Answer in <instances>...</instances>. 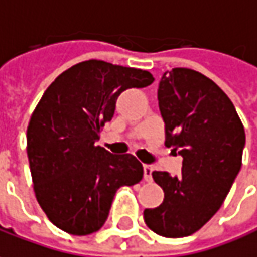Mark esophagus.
I'll use <instances>...</instances> for the list:
<instances>
[{"label": "esophagus", "instance_id": "1", "mask_svg": "<svg viewBox=\"0 0 257 257\" xmlns=\"http://www.w3.org/2000/svg\"><path fill=\"white\" fill-rule=\"evenodd\" d=\"M152 171H154L152 165H144V180L147 183L152 181Z\"/></svg>", "mask_w": 257, "mask_h": 257}]
</instances>
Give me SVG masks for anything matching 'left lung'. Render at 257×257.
Here are the masks:
<instances>
[{
    "instance_id": "8db88e82",
    "label": "left lung",
    "mask_w": 257,
    "mask_h": 257,
    "mask_svg": "<svg viewBox=\"0 0 257 257\" xmlns=\"http://www.w3.org/2000/svg\"><path fill=\"white\" fill-rule=\"evenodd\" d=\"M165 147L178 150V177L154 171L164 201L145 208L144 220L164 237H185L218 211L241 168L246 142L236 107L211 79L185 67L165 72L158 89Z\"/></svg>"
}]
</instances>
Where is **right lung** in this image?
I'll list each match as a JSON object with an SVG mask.
<instances>
[{
    "label": "right lung",
    "instance_id": "1",
    "mask_svg": "<svg viewBox=\"0 0 257 257\" xmlns=\"http://www.w3.org/2000/svg\"><path fill=\"white\" fill-rule=\"evenodd\" d=\"M152 82L147 70L86 60L43 93L28 122L27 155L36 198L56 227L74 236L95 233L117 190L142 180L134 155H113L95 142L112 120L117 96Z\"/></svg>",
    "mask_w": 257,
    "mask_h": 257
}]
</instances>
